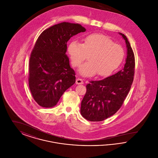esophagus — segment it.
Here are the masks:
<instances>
[{
    "label": "esophagus",
    "instance_id": "34e87169",
    "mask_svg": "<svg viewBox=\"0 0 158 158\" xmlns=\"http://www.w3.org/2000/svg\"><path fill=\"white\" fill-rule=\"evenodd\" d=\"M76 83L77 85H82V84H83L82 79H81V78H77L76 79Z\"/></svg>",
    "mask_w": 158,
    "mask_h": 158
}]
</instances>
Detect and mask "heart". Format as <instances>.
<instances>
[{"label":"heart","instance_id":"obj_1","mask_svg":"<svg viewBox=\"0 0 158 158\" xmlns=\"http://www.w3.org/2000/svg\"><path fill=\"white\" fill-rule=\"evenodd\" d=\"M68 53L72 64L77 67L87 59L79 69L85 77L98 73L101 77H107L119 68L124 58L123 47L108 36L101 34H90L83 38V43L71 41L68 45Z\"/></svg>","mask_w":158,"mask_h":158}]
</instances>
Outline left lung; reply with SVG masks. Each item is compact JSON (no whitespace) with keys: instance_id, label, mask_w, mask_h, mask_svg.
I'll return each mask as SVG.
<instances>
[{"instance_id":"obj_1","label":"left lung","mask_w":158,"mask_h":158,"mask_svg":"<svg viewBox=\"0 0 158 158\" xmlns=\"http://www.w3.org/2000/svg\"><path fill=\"white\" fill-rule=\"evenodd\" d=\"M126 41L127 58L124 68L101 81H92L81 102V113L90 121H101L117 112L123 105L133 82L135 59L127 38L119 33Z\"/></svg>"}]
</instances>
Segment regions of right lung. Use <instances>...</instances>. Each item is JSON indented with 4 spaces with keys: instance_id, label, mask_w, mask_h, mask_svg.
Returning a JSON list of instances; mask_svg holds the SVG:
<instances>
[{
    "instance_id": "right-lung-1",
    "label": "right lung",
    "mask_w": 158,
    "mask_h": 158,
    "mask_svg": "<svg viewBox=\"0 0 158 158\" xmlns=\"http://www.w3.org/2000/svg\"><path fill=\"white\" fill-rule=\"evenodd\" d=\"M85 31L80 24L63 22L46 29L38 38L31 54L28 81L32 96L41 106H54L75 83V72L66 54L67 42Z\"/></svg>"
}]
</instances>
